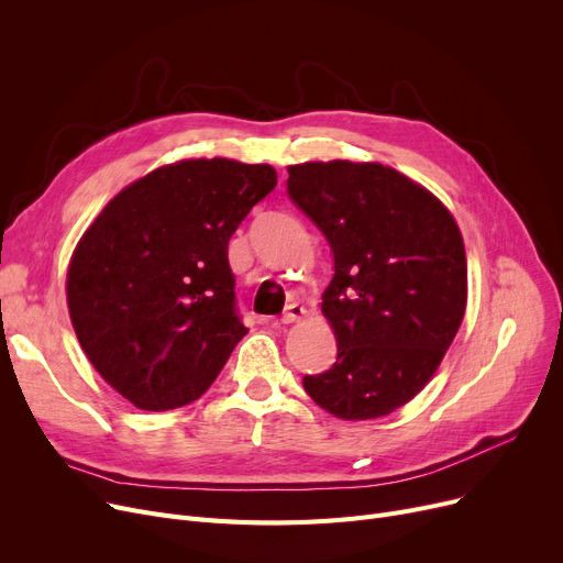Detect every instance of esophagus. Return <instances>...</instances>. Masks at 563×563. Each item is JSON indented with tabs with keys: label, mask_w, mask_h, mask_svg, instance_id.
<instances>
[{
	"label": "esophagus",
	"mask_w": 563,
	"mask_h": 563,
	"mask_svg": "<svg viewBox=\"0 0 563 563\" xmlns=\"http://www.w3.org/2000/svg\"><path fill=\"white\" fill-rule=\"evenodd\" d=\"M308 314V310L303 308V306H299V303H291V306H287V310H285V314H283V323H294V321H301L303 317Z\"/></svg>",
	"instance_id": "1"
}]
</instances>
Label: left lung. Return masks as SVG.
<instances>
[{"label": "left lung", "mask_w": 563, "mask_h": 563, "mask_svg": "<svg viewBox=\"0 0 563 563\" xmlns=\"http://www.w3.org/2000/svg\"><path fill=\"white\" fill-rule=\"evenodd\" d=\"M287 170L289 198L335 262L321 312L338 361L303 376V388L340 420L383 418L427 386L461 327L463 236L445 205L390 166L335 159Z\"/></svg>", "instance_id": "left-lung-1"}]
</instances>
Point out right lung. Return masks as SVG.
Returning a JSON list of instances; mask_svg holds the SVG:
<instances>
[{
  "instance_id": "obj_1",
  "label": "right lung",
  "mask_w": 563,
  "mask_h": 563,
  "mask_svg": "<svg viewBox=\"0 0 563 563\" xmlns=\"http://www.w3.org/2000/svg\"><path fill=\"white\" fill-rule=\"evenodd\" d=\"M274 187L269 164L183 159L125 187L84 232L66 280L73 329L136 408L196 401L249 333L228 242Z\"/></svg>"
}]
</instances>
